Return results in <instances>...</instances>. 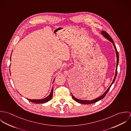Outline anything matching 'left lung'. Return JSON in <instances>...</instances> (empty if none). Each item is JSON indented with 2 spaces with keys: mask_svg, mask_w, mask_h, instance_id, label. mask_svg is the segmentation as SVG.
<instances>
[{
  "mask_svg": "<svg viewBox=\"0 0 131 131\" xmlns=\"http://www.w3.org/2000/svg\"><path fill=\"white\" fill-rule=\"evenodd\" d=\"M101 33H102V34L106 38H107L108 40H110L111 42H112V44H113V46H114V48H115V52H116V57H117V63H116V71H115V77H114V78L113 81V82H112V84H111V85L110 86V87L108 88V89L107 90V91H106L103 94L102 96H100L99 97H98V98H96V99H94V100H80V99H77V98H75V97L73 95V94H72V97H73V98L74 99V100H75V101H77V102H79V103H82V104H92V103H95V102H97V101L100 100L101 99H103V98L105 96V95H106V94L107 93L108 91L110 90V88H111V87L112 84L114 83V81H115V78H116V75H117V66H118V61H119V56H118L119 55H118V52H117V51L116 46H115V44H114V42H113V40H112V38L110 36V35L106 32H105V31H102V32H101Z\"/></svg>",
  "mask_w": 131,
  "mask_h": 131,
  "instance_id": "obj_1",
  "label": "left lung"
}]
</instances>
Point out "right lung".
Instances as JSON below:
<instances>
[{
    "label": "right lung",
    "mask_w": 131,
    "mask_h": 131,
    "mask_svg": "<svg viewBox=\"0 0 131 131\" xmlns=\"http://www.w3.org/2000/svg\"><path fill=\"white\" fill-rule=\"evenodd\" d=\"M52 95H53V88H52L51 93L49 94V95L45 98H44L42 99H28V100H29L30 101H31L32 102L35 103H45V102L49 101L52 98Z\"/></svg>",
    "instance_id": "right-lung-1"
}]
</instances>
